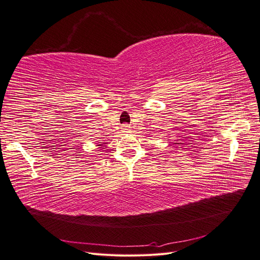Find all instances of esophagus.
<instances>
[{"label":"esophagus","mask_w":260,"mask_h":260,"mask_svg":"<svg viewBox=\"0 0 260 260\" xmlns=\"http://www.w3.org/2000/svg\"><path fill=\"white\" fill-rule=\"evenodd\" d=\"M122 129H123V132H125V133H128V132H129V126H128V125H126V124H124L123 126H122Z\"/></svg>","instance_id":"34e87169"}]
</instances>
